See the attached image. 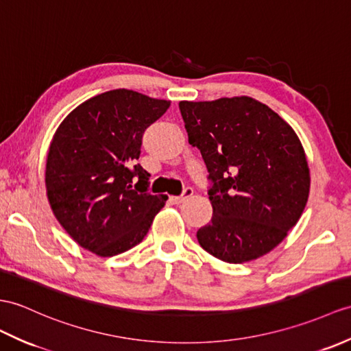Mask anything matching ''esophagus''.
I'll list each match as a JSON object with an SVG mask.
<instances>
[{
	"instance_id": "obj_1",
	"label": "esophagus",
	"mask_w": 351,
	"mask_h": 351,
	"mask_svg": "<svg viewBox=\"0 0 351 351\" xmlns=\"http://www.w3.org/2000/svg\"><path fill=\"white\" fill-rule=\"evenodd\" d=\"M191 194H193V189H191V186H185L181 195H172V197H170V200H172V202L175 203V205H179V203H182L186 197H190Z\"/></svg>"
}]
</instances>
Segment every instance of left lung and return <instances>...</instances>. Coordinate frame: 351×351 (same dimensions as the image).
Returning <instances> with one entry per match:
<instances>
[{"label": "left lung", "mask_w": 351, "mask_h": 351, "mask_svg": "<svg viewBox=\"0 0 351 351\" xmlns=\"http://www.w3.org/2000/svg\"><path fill=\"white\" fill-rule=\"evenodd\" d=\"M189 142L210 181V223L200 247L227 263L265 256L302 215L309 169L299 137L278 113L251 97L179 103Z\"/></svg>", "instance_id": "obj_1"}]
</instances>
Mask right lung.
Segmentation results:
<instances>
[{
  "instance_id": "right-lung-1",
  "label": "right lung",
  "mask_w": 351,
  "mask_h": 351,
  "mask_svg": "<svg viewBox=\"0 0 351 351\" xmlns=\"http://www.w3.org/2000/svg\"><path fill=\"white\" fill-rule=\"evenodd\" d=\"M170 101L130 89L86 100L56 130L46 161L53 215L73 241L100 257L141 243L167 195L148 191L149 173L137 165L145 130Z\"/></svg>"
}]
</instances>
